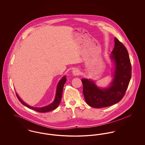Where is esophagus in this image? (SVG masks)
Segmentation results:
<instances>
[{
	"instance_id": "esophagus-1",
	"label": "esophagus",
	"mask_w": 145,
	"mask_h": 145,
	"mask_svg": "<svg viewBox=\"0 0 145 145\" xmlns=\"http://www.w3.org/2000/svg\"><path fill=\"white\" fill-rule=\"evenodd\" d=\"M73 74H74V75H78V74H79V73H80V71H79V70L78 69H74L73 70Z\"/></svg>"
}]
</instances>
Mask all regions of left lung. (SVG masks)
Segmentation results:
<instances>
[{"instance_id": "8db88e82", "label": "left lung", "mask_w": 145, "mask_h": 145, "mask_svg": "<svg viewBox=\"0 0 145 145\" xmlns=\"http://www.w3.org/2000/svg\"><path fill=\"white\" fill-rule=\"evenodd\" d=\"M111 54V58L115 63V71L109 88L101 89L92 80L82 79L85 100L93 108L108 107L119 102L124 97L130 82L131 66L128 52L116 37Z\"/></svg>"}]
</instances>
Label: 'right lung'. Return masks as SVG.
<instances>
[{"mask_svg":"<svg viewBox=\"0 0 145 145\" xmlns=\"http://www.w3.org/2000/svg\"><path fill=\"white\" fill-rule=\"evenodd\" d=\"M66 82V76H63L62 79L60 80V82L58 83L57 86V89H56V96H55V99L54 101L50 104H49L47 106H44V107H42V108H35V107H32L30 106L29 105H28V104L25 103L24 102H23V101L20 98V97L18 96V95L16 93V96L17 97L18 100L20 101V102L21 103L23 104L24 105H25V106H27L28 108L32 109L33 110L36 111L37 112H49L50 111L53 110L55 109L58 105H59V104L61 102V98H62V91H63V86L65 82Z\"/></svg>","mask_w":145,"mask_h":145,"instance_id":"obj_1","label":"right lung"}]
</instances>
